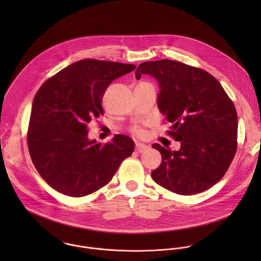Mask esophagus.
<instances>
[{"instance_id":"1","label":"esophagus","mask_w":261,"mask_h":261,"mask_svg":"<svg viewBox=\"0 0 261 261\" xmlns=\"http://www.w3.org/2000/svg\"><path fill=\"white\" fill-rule=\"evenodd\" d=\"M148 149H149V147L147 145H145V144H142V143H137L136 144V150L138 152H143V151H145V150H147Z\"/></svg>"}]
</instances>
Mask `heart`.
I'll use <instances>...</instances> for the list:
<instances>
[{"label":"heart","instance_id":"obj_1","mask_svg":"<svg viewBox=\"0 0 261 261\" xmlns=\"http://www.w3.org/2000/svg\"><path fill=\"white\" fill-rule=\"evenodd\" d=\"M133 130H134V133L136 134V135H138V136H143L145 133H144V130L141 128V127H139V126H135L134 128H133Z\"/></svg>","mask_w":261,"mask_h":261}]
</instances>
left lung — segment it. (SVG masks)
<instances>
[{
  "instance_id": "left-lung-1",
  "label": "left lung",
  "mask_w": 261,
  "mask_h": 261,
  "mask_svg": "<svg viewBox=\"0 0 261 261\" xmlns=\"http://www.w3.org/2000/svg\"><path fill=\"white\" fill-rule=\"evenodd\" d=\"M143 74L158 81V108L173 123L169 135L181 143L179 150L151 146L162 154L152 180L180 195L215 185L237 148V113L222 85L205 70L168 59L141 63L136 78Z\"/></svg>"
}]
</instances>
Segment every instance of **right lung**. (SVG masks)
Segmentation results:
<instances>
[{"label":"right lung","mask_w":261,"mask_h":261,"mask_svg":"<svg viewBox=\"0 0 261 261\" xmlns=\"http://www.w3.org/2000/svg\"><path fill=\"white\" fill-rule=\"evenodd\" d=\"M134 64L83 59L48 79L38 90L28 129V148L42 179L54 190L83 197L106 186L135 142L115 135L102 145L88 139L87 124L103 114L102 96Z\"/></svg>","instance_id":"obj_1"}]
</instances>
